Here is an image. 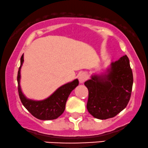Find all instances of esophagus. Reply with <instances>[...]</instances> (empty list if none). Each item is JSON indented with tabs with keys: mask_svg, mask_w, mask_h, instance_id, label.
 <instances>
[{
	"mask_svg": "<svg viewBox=\"0 0 148 148\" xmlns=\"http://www.w3.org/2000/svg\"><path fill=\"white\" fill-rule=\"evenodd\" d=\"M79 82L81 83H84L85 81V80L88 79V76H87V74H85L84 72H81L79 74Z\"/></svg>",
	"mask_w": 148,
	"mask_h": 148,
	"instance_id": "1",
	"label": "esophagus"
}]
</instances>
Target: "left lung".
<instances>
[{
  "label": "left lung",
  "instance_id": "8db88e82",
  "mask_svg": "<svg viewBox=\"0 0 148 148\" xmlns=\"http://www.w3.org/2000/svg\"><path fill=\"white\" fill-rule=\"evenodd\" d=\"M84 84L89 91V113L101 120L114 117L130 99L133 74L129 58L126 55L121 57L111 63L104 74L92 76Z\"/></svg>",
  "mask_w": 148,
  "mask_h": 148
}]
</instances>
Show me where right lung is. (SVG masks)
<instances>
[{"mask_svg":"<svg viewBox=\"0 0 148 148\" xmlns=\"http://www.w3.org/2000/svg\"><path fill=\"white\" fill-rule=\"evenodd\" d=\"M23 61L24 58L23 54L21 58V66L17 76L18 90L23 105L34 116L40 120H53L57 119L63 113L69 95L79 85V80L75 79L70 83L62 85L44 100H32L27 99L23 94L21 88V69Z\"/></svg>","mask_w":148,"mask_h":148,"instance_id":"obj_1","label":"right lung"}]
</instances>
